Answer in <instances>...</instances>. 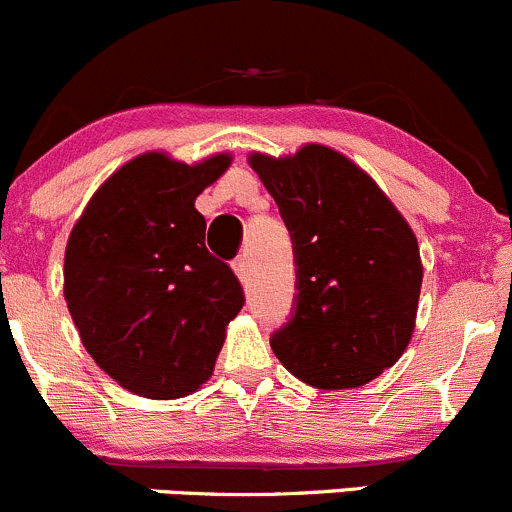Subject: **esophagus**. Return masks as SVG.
Instances as JSON below:
<instances>
[{
    "label": "esophagus",
    "instance_id": "1",
    "mask_svg": "<svg viewBox=\"0 0 512 512\" xmlns=\"http://www.w3.org/2000/svg\"><path fill=\"white\" fill-rule=\"evenodd\" d=\"M247 270H250V262H247V255H240V257H235V260H232V272H235L237 280H240L242 285H245V282H247Z\"/></svg>",
    "mask_w": 512,
    "mask_h": 512
}]
</instances>
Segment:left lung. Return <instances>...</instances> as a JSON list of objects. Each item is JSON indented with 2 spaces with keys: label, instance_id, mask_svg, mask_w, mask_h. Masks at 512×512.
<instances>
[{
  "label": "left lung",
  "instance_id": "left-lung-1",
  "mask_svg": "<svg viewBox=\"0 0 512 512\" xmlns=\"http://www.w3.org/2000/svg\"><path fill=\"white\" fill-rule=\"evenodd\" d=\"M292 237L294 314L272 352L324 391L369 384L406 352L423 265L411 225L366 170L307 143L294 156L250 153Z\"/></svg>",
  "mask_w": 512,
  "mask_h": 512
}]
</instances>
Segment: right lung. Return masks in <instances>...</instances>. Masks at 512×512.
<instances>
[{
  "mask_svg": "<svg viewBox=\"0 0 512 512\" xmlns=\"http://www.w3.org/2000/svg\"><path fill=\"white\" fill-rule=\"evenodd\" d=\"M230 163V153L193 165L141 153L103 180L71 230L66 307L91 359L131 394L198 391L245 304L230 267L205 250L195 210Z\"/></svg>",
  "mask_w": 512,
  "mask_h": 512,
  "instance_id": "right-lung-1",
  "label": "right lung"
}]
</instances>
